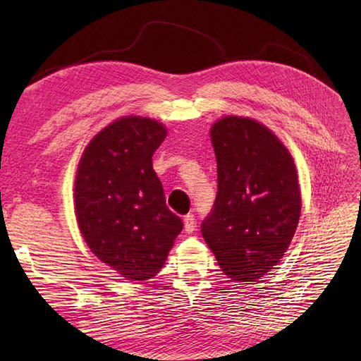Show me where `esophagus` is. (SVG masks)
<instances>
[{"mask_svg": "<svg viewBox=\"0 0 361 361\" xmlns=\"http://www.w3.org/2000/svg\"><path fill=\"white\" fill-rule=\"evenodd\" d=\"M194 229H195V216L194 214H188V216H185V231L192 233Z\"/></svg>", "mask_w": 361, "mask_h": 361, "instance_id": "34e87169", "label": "esophagus"}]
</instances>
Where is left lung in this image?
<instances>
[{"instance_id":"left-lung-1","label":"left lung","mask_w":361,"mask_h":361,"mask_svg":"<svg viewBox=\"0 0 361 361\" xmlns=\"http://www.w3.org/2000/svg\"><path fill=\"white\" fill-rule=\"evenodd\" d=\"M217 197L202 234L233 282L257 281L293 239L301 192L293 158L257 121L225 116L211 128Z\"/></svg>"}]
</instances>
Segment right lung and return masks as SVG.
Listing matches in <instances>:
<instances>
[{
    "mask_svg": "<svg viewBox=\"0 0 361 361\" xmlns=\"http://www.w3.org/2000/svg\"><path fill=\"white\" fill-rule=\"evenodd\" d=\"M166 136L155 119L121 118L90 141L75 175L74 208L83 239L130 281L153 278L183 229L152 166Z\"/></svg>",
    "mask_w": 361,
    "mask_h": 361,
    "instance_id": "1",
    "label": "right lung"
}]
</instances>
